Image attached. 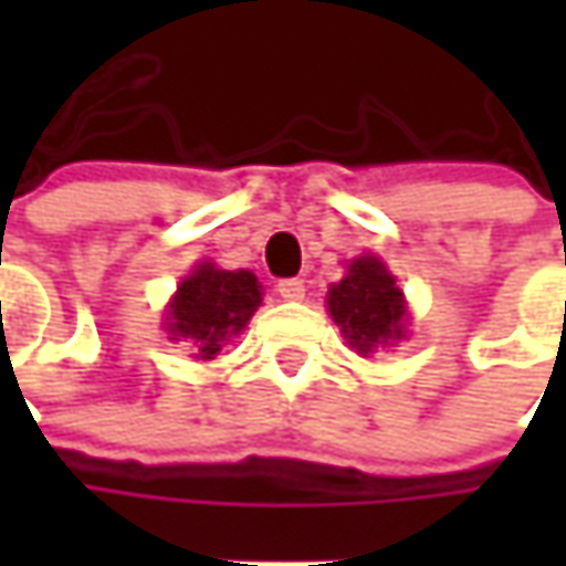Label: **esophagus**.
Here are the masks:
<instances>
[{
    "instance_id": "esophagus-1",
    "label": "esophagus",
    "mask_w": 566,
    "mask_h": 566,
    "mask_svg": "<svg viewBox=\"0 0 566 566\" xmlns=\"http://www.w3.org/2000/svg\"><path fill=\"white\" fill-rule=\"evenodd\" d=\"M276 293L283 295L286 302H298V298H305V280H298V276H286V280H280V283H276Z\"/></svg>"
}]
</instances>
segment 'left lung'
I'll return each instance as SVG.
<instances>
[{
    "instance_id": "8db88e82",
    "label": "left lung",
    "mask_w": 566,
    "mask_h": 566,
    "mask_svg": "<svg viewBox=\"0 0 566 566\" xmlns=\"http://www.w3.org/2000/svg\"><path fill=\"white\" fill-rule=\"evenodd\" d=\"M327 308L349 346H356L359 353H371L378 343L384 346L402 337V293L378 258H356L349 273L331 286Z\"/></svg>"
}]
</instances>
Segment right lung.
Instances as JSON below:
<instances>
[{
	"label": "right lung",
	"mask_w": 566,
	"mask_h": 566,
	"mask_svg": "<svg viewBox=\"0 0 566 566\" xmlns=\"http://www.w3.org/2000/svg\"><path fill=\"white\" fill-rule=\"evenodd\" d=\"M261 305V286L249 271H217L201 264L182 280L169 302V334L186 337L195 346V359H213L223 339L249 324L251 312Z\"/></svg>",
	"instance_id": "1"
}]
</instances>
